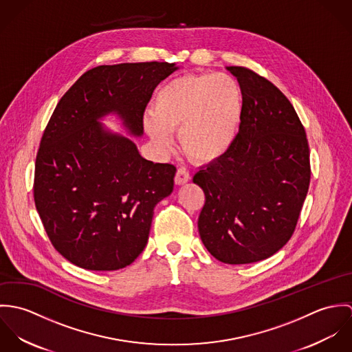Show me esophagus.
<instances>
[{"label": "esophagus", "instance_id": "34e87169", "mask_svg": "<svg viewBox=\"0 0 352 352\" xmlns=\"http://www.w3.org/2000/svg\"><path fill=\"white\" fill-rule=\"evenodd\" d=\"M191 180V175L188 173V170L186 168H179L177 172H176V176H175V183L177 186H183L186 183H188Z\"/></svg>", "mask_w": 352, "mask_h": 352}]
</instances>
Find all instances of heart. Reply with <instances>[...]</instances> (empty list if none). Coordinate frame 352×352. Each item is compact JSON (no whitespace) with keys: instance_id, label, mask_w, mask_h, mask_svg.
Masks as SVG:
<instances>
[{"instance_id":"b5f03b06","label":"heart","mask_w":352,"mask_h":352,"mask_svg":"<svg viewBox=\"0 0 352 352\" xmlns=\"http://www.w3.org/2000/svg\"><path fill=\"white\" fill-rule=\"evenodd\" d=\"M145 122L151 141L166 148L168 131L195 162L211 164L232 148L243 116V92L229 74H184L162 85Z\"/></svg>"}]
</instances>
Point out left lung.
I'll return each instance as SVG.
<instances>
[{"mask_svg": "<svg viewBox=\"0 0 352 352\" xmlns=\"http://www.w3.org/2000/svg\"><path fill=\"white\" fill-rule=\"evenodd\" d=\"M243 92L239 134L229 151L201 168V243L217 260H264L292 239L310 183L309 145L289 99L267 78L229 66Z\"/></svg>", "mask_w": 352, "mask_h": 352, "instance_id": "left-lung-1", "label": "left lung"}]
</instances>
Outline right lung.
Wrapping results in <instances>:
<instances>
[{
    "label": "right lung",
    "mask_w": 352,
    "mask_h": 352,
    "mask_svg": "<svg viewBox=\"0 0 352 352\" xmlns=\"http://www.w3.org/2000/svg\"><path fill=\"white\" fill-rule=\"evenodd\" d=\"M168 62L101 65L62 96L36 154L34 199L52 247L77 267L113 271L145 250L153 210L173 191L176 166L145 160L135 144L102 129L115 112L134 135Z\"/></svg>",
    "instance_id": "add662e5"
}]
</instances>
